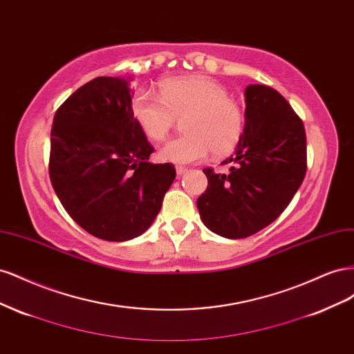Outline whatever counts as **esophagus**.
<instances>
[{
    "mask_svg": "<svg viewBox=\"0 0 354 354\" xmlns=\"http://www.w3.org/2000/svg\"><path fill=\"white\" fill-rule=\"evenodd\" d=\"M176 171H177V176H183V174L187 173V168H185V167H177Z\"/></svg>",
    "mask_w": 354,
    "mask_h": 354,
    "instance_id": "esophagus-1",
    "label": "esophagus"
}]
</instances>
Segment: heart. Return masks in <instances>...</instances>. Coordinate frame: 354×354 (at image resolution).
I'll use <instances>...</instances> for the list:
<instances>
[{
  "instance_id": "b5f03b06",
  "label": "heart",
  "mask_w": 354,
  "mask_h": 354,
  "mask_svg": "<svg viewBox=\"0 0 354 354\" xmlns=\"http://www.w3.org/2000/svg\"><path fill=\"white\" fill-rule=\"evenodd\" d=\"M131 116L152 142H162L186 116L183 137L160 147L159 159L177 165L195 164L214 156L229 155L238 146L245 130L241 103L216 80L203 75L168 78L159 85V95L137 93L131 100Z\"/></svg>"
}]
</instances>
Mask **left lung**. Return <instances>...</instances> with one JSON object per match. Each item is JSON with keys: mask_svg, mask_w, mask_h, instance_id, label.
I'll list each match as a JSON object with an SVG mask.
<instances>
[{"mask_svg": "<svg viewBox=\"0 0 354 354\" xmlns=\"http://www.w3.org/2000/svg\"><path fill=\"white\" fill-rule=\"evenodd\" d=\"M245 130L226 174L203 168L208 187L198 198L205 226L242 239L269 226L301 186L307 169L304 124L283 95L261 84L245 90Z\"/></svg>", "mask_w": 354, "mask_h": 354, "instance_id": "8db88e82", "label": "left lung"}]
</instances>
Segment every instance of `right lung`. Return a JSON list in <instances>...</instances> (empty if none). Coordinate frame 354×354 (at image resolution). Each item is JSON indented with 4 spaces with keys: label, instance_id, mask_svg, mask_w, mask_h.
I'll return each instance as SVG.
<instances>
[{
    "label": "right lung",
    "instance_id": "add662e5",
    "mask_svg": "<svg viewBox=\"0 0 354 354\" xmlns=\"http://www.w3.org/2000/svg\"><path fill=\"white\" fill-rule=\"evenodd\" d=\"M128 82L99 77L60 104L51 128L48 173L63 208L93 236L124 242L151 226L176 178L131 116Z\"/></svg>",
    "mask_w": 354,
    "mask_h": 354
}]
</instances>
